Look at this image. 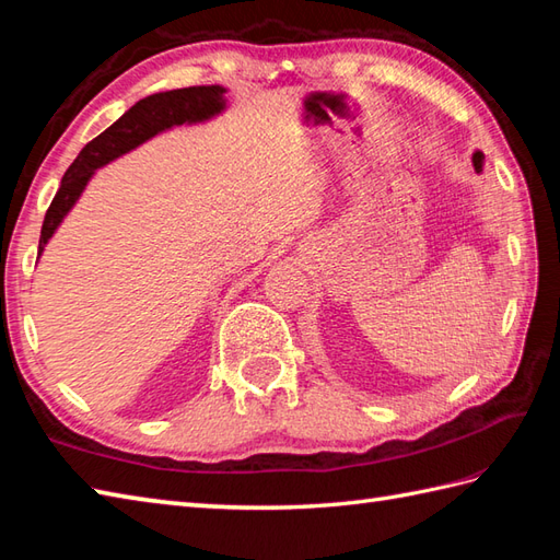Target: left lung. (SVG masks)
<instances>
[{"label":"left lung","instance_id":"left-lung-1","mask_svg":"<svg viewBox=\"0 0 560 560\" xmlns=\"http://www.w3.org/2000/svg\"><path fill=\"white\" fill-rule=\"evenodd\" d=\"M471 161H474V168H481V163H483V153L481 151H477V153H474V156H471Z\"/></svg>","mask_w":560,"mask_h":560}]
</instances>
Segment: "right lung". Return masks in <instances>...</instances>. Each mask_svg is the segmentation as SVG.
<instances>
[{"label": "right lung", "instance_id": "add662e5", "mask_svg": "<svg viewBox=\"0 0 560 560\" xmlns=\"http://www.w3.org/2000/svg\"><path fill=\"white\" fill-rule=\"evenodd\" d=\"M223 93V86H189L153 93V96L135 103L132 108H129L120 120L105 129L103 135L89 141L74 159V163L69 165V171L62 177V185H59L52 205L45 213L38 257L43 255L47 241L55 235L59 223L65 221L71 207L77 205V199L81 197L83 189H86L93 173H96L101 165L120 159L122 153L137 149L151 137L165 132V129L211 120L213 115L225 110Z\"/></svg>", "mask_w": 560, "mask_h": 560}]
</instances>
